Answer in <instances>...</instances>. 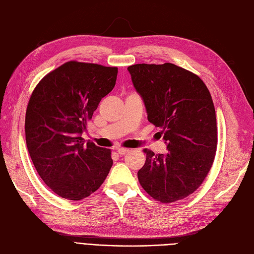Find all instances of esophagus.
Instances as JSON below:
<instances>
[{"label": "esophagus", "mask_w": 254, "mask_h": 254, "mask_svg": "<svg viewBox=\"0 0 254 254\" xmlns=\"http://www.w3.org/2000/svg\"><path fill=\"white\" fill-rule=\"evenodd\" d=\"M117 151H118V153H119L120 156H124V155H126V153H128L130 150H129L128 148H123V147H121V148H118Z\"/></svg>", "instance_id": "1"}]
</instances>
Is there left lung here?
Segmentation results:
<instances>
[{
  "label": "left lung",
  "instance_id": "8db88e82",
  "mask_svg": "<svg viewBox=\"0 0 254 254\" xmlns=\"http://www.w3.org/2000/svg\"><path fill=\"white\" fill-rule=\"evenodd\" d=\"M128 71L168 149L165 155L144 149L137 178L156 200H180L201 186L214 162L217 126L210 91L196 74L173 64H139Z\"/></svg>",
  "mask_w": 254,
  "mask_h": 254
}]
</instances>
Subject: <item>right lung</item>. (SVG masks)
<instances>
[{
	"instance_id": "1",
	"label": "right lung",
	"mask_w": 254,
	"mask_h": 254,
	"mask_svg": "<svg viewBox=\"0 0 254 254\" xmlns=\"http://www.w3.org/2000/svg\"><path fill=\"white\" fill-rule=\"evenodd\" d=\"M117 76L115 66L67 61L33 91L25 115L27 149L41 179L60 197L81 200L110 172L111 150L86 144L81 133Z\"/></svg>"
}]
</instances>
